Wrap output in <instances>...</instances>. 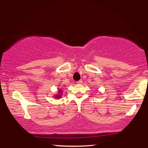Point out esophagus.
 I'll return each mask as SVG.
<instances>
[{
	"instance_id": "obj_1",
	"label": "esophagus",
	"mask_w": 148,
	"mask_h": 148,
	"mask_svg": "<svg viewBox=\"0 0 148 148\" xmlns=\"http://www.w3.org/2000/svg\"><path fill=\"white\" fill-rule=\"evenodd\" d=\"M77 84H82V80L78 81V82H77Z\"/></svg>"
}]
</instances>
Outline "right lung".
<instances>
[{"label": "right lung", "instance_id": "1", "mask_svg": "<svg viewBox=\"0 0 148 148\" xmlns=\"http://www.w3.org/2000/svg\"><path fill=\"white\" fill-rule=\"evenodd\" d=\"M62 90H61V89H59V90H58V94H56L55 96V99H60L62 96Z\"/></svg>", "mask_w": 148, "mask_h": 148}]
</instances>
